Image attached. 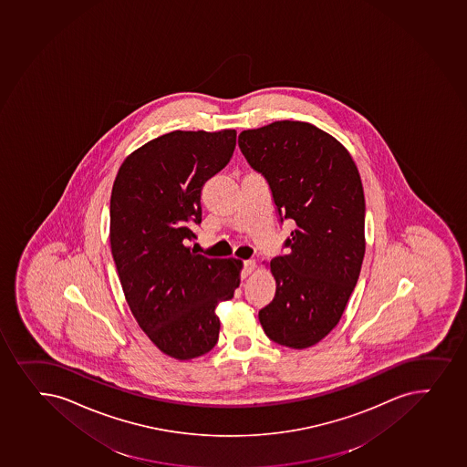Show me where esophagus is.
Wrapping results in <instances>:
<instances>
[{
	"instance_id": "esophagus-1",
	"label": "esophagus",
	"mask_w": 467,
	"mask_h": 467,
	"mask_svg": "<svg viewBox=\"0 0 467 467\" xmlns=\"http://www.w3.org/2000/svg\"><path fill=\"white\" fill-rule=\"evenodd\" d=\"M254 268H256V261H253V259H248L244 263V270H242V276L246 278V276H250L253 272H254Z\"/></svg>"
}]
</instances>
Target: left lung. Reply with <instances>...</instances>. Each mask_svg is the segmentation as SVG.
Segmentation results:
<instances>
[{
    "instance_id": "8db88e82",
    "label": "left lung",
    "mask_w": 467,
    "mask_h": 467,
    "mask_svg": "<svg viewBox=\"0 0 467 467\" xmlns=\"http://www.w3.org/2000/svg\"><path fill=\"white\" fill-rule=\"evenodd\" d=\"M239 147L272 189L281 221L295 230L287 254L267 264L276 281L259 321L270 340L305 349L345 312L365 256L362 180L340 141L309 122L275 121L244 130Z\"/></svg>"
}]
</instances>
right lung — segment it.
Listing matches in <instances>:
<instances>
[{
	"label": "right lung",
	"instance_id": "obj_1",
	"mask_svg": "<svg viewBox=\"0 0 467 467\" xmlns=\"http://www.w3.org/2000/svg\"><path fill=\"white\" fill-rule=\"evenodd\" d=\"M236 130H173L124 160L110 199V245L126 301L153 345L177 360L219 340L215 307L233 298L242 261L191 250L204 182L225 168Z\"/></svg>",
	"mask_w": 467,
	"mask_h": 467
}]
</instances>
